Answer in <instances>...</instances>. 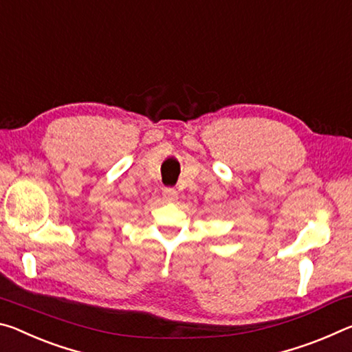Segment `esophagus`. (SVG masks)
Here are the masks:
<instances>
[{
  "label": "esophagus",
  "instance_id": "34e87169",
  "mask_svg": "<svg viewBox=\"0 0 352 352\" xmlns=\"http://www.w3.org/2000/svg\"><path fill=\"white\" fill-rule=\"evenodd\" d=\"M176 197H177V192L175 188H170V187L164 188V199L165 201H175Z\"/></svg>",
  "mask_w": 352,
  "mask_h": 352
}]
</instances>
